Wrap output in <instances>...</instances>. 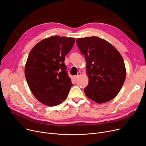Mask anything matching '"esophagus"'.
Returning <instances> with one entry per match:
<instances>
[{
	"instance_id": "34e87169",
	"label": "esophagus",
	"mask_w": 146,
	"mask_h": 146,
	"mask_svg": "<svg viewBox=\"0 0 146 146\" xmlns=\"http://www.w3.org/2000/svg\"><path fill=\"white\" fill-rule=\"evenodd\" d=\"M81 72H78L77 74L75 76V78H78L80 77V76L81 75Z\"/></svg>"
}]
</instances>
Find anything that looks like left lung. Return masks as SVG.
<instances>
[{
  "instance_id": "obj_1",
  "label": "left lung",
  "mask_w": 146,
  "mask_h": 146,
  "mask_svg": "<svg viewBox=\"0 0 146 146\" xmlns=\"http://www.w3.org/2000/svg\"><path fill=\"white\" fill-rule=\"evenodd\" d=\"M77 46L86 60L88 98L98 103L109 102L119 93L126 78L123 59L116 48L98 37L78 38Z\"/></svg>"
}]
</instances>
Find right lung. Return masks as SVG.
Here are the masks:
<instances>
[{
  "instance_id": "right-lung-1",
  "label": "right lung",
  "mask_w": 146,
  "mask_h": 146,
  "mask_svg": "<svg viewBox=\"0 0 146 146\" xmlns=\"http://www.w3.org/2000/svg\"><path fill=\"white\" fill-rule=\"evenodd\" d=\"M75 38L58 36L40 41L30 51L25 66V76L35 98L48 106L64 101L72 86L64 63Z\"/></svg>"
}]
</instances>
